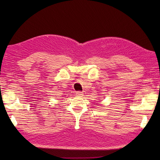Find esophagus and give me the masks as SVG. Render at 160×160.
I'll return each mask as SVG.
<instances>
[{
	"mask_svg": "<svg viewBox=\"0 0 160 160\" xmlns=\"http://www.w3.org/2000/svg\"><path fill=\"white\" fill-rule=\"evenodd\" d=\"M76 96H82V93L81 92V91H77V92H76Z\"/></svg>",
	"mask_w": 160,
	"mask_h": 160,
	"instance_id": "34e87169",
	"label": "esophagus"
}]
</instances>
